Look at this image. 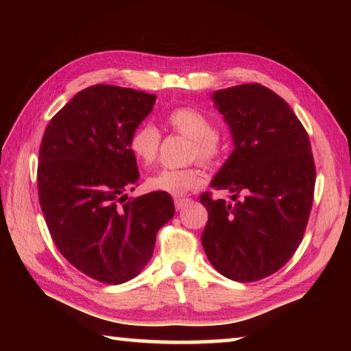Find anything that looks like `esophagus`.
<instances>
[{
  "label": "esophagus",
  "instance_id": "34e87169",
  "mask_svg": "<svg viewBox=\"0 0 351 351\" xmlns=\"http://www.w3.org/2000/svg\"><path fill=\"white\" fill-rule=\"evenodd\" d=\"M191 204V199L189 197H175V206L178 211H182Z\"/></svg>",
  "mask_w": 351,
  "mask_h": 351
}]
</instances>
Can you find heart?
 Instances as JSON below:
<instances>
[{"label": "heart", "instance_id": "obj_1", "mask_svg": "<svg viewBox=\"0 0 351 351\" xmlns=\"http://www.w3.org/2000/svg\"><path fill=\"white\" fill-rule=\"evenodd\" d=\"M166 123L170 130L190 138L191 146L189 156L191 160L197 158L205 164H214L225 154V141L214 130L211 117L204 111L193 107H178L167 114ZM158 149L160 132L154 125L143 123L131 134L130 151L143 166H151L156 160ZM204 181V170L199 166H189L182 169H161L147 178V185L149 189L156 191L184 195L200 187Z\"/></svg>", "mask_w": 351, "mask_h": 351}]
</instances>
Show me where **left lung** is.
I'll use <instances>...</instances> for the list:
<instances>
[{
	"label": "left lung",
	"instance_id": "1",
	"mask_svg": "<svg viewBox=\"0 0 351 351\" xmlns=\"http://www.w3.org/2000/svg\"><path fill=\"white\" fill-rule=\"evenodd\" d=\"M234 151L211 181L230 202L200 195L204 250L228 279L255 282L285 265L302 243L314 200L315 164L306 130L270 88L241 84L213 93Z\"/></svg>",
	"mask_w": 351,
	"mask_h": 351
}]
</instances>
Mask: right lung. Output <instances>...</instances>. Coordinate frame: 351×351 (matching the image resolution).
Wrapping results in <instances>:
<instances>
[{
	"mask_svg": "<svg viewBox=\"0 0 351 351\" xmlns=\"http://www.w3.org/2000/svg\"><path fill=\"white\" fill-rule=\"evenodd\" d=\"M155 101L134 88L87 87L51 119L39 149V202L52 240L81 273L108 285L140 274L175 215L169 193L125 200L140 176L130 137Z\"/></svg>",
	"mask_w": 351,
	"mask_h": 351,
	"instance_id": "right-lung-1",
	"label": "right lung"
}]
</instances>
